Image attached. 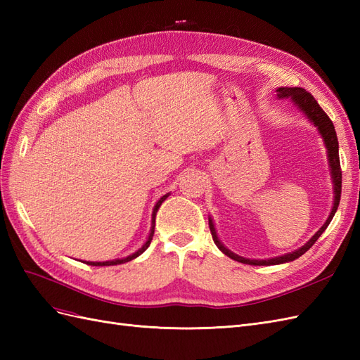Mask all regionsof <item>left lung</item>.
Returning <instances> with one entry per match:
<instances>
[{"instance_id": "8db88e82", "label": "left lung", "mask_w": 360, "mask_h": 360, "mask_svg": "<svg viewBox=\"0 0 360 360\" xmlns=\"http://www.w3.org/2000/svg\"><path fill=\"white\" fill-rule=\"evenodd\" d=\"M276 97L278 99H288L304 117L308 118L309 123H312L315 127H317L320 136L323 138L324 147H326V150H328V162H329L330 176H332L333 207H332L328 221L321 225L320 230L315 233L302 248L292 250V252H290V254H284V255L275 257V258H266V259H249V258H245V257H240V255L231 252V250L225 248L224 243L219 240L213 219L212 217H209V225H210V233L213 237V242L216 243L217 248H219V250H222V252L226 257H230L231 259H236V261H238V263L250 264V266L284 264V263H288V261H294L296 258L302 257L315 242H317V238L324 233L326 228L329 226L330 221L333 219V216L338 210V205H340V200H341L342 174H341V163H340V151H338L340 150V146H338L336 132H335V127H333V123L330 122V118L321 110V106L317 103V101H315L307 90L300 89V86H279V89H276Z\"/></svg>"}]
</instances>
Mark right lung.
Wrapping results in <instances>:
<instances>
[{"label":"right lung","instance_id":"right-lung-1","mask_svg":"<svg viewBox=\"0 0 360 360\" xmlns=\"http://www.w3.org/2000/svg\"><path fill=\"white\" fill-rule=\"evenodd\" d=\"M169 197V193H165L163 195V197H160V200L155 204V207H153V213H151V228H150V233H148V237H147V240H146V243L141 246L136 252H134V254H130V255H127V257H124V258H117V259H110V261H85L86 264L89 266H117V264H123V263H127V261H132L134 258H136V257H139L141 254L144 252V250L150 246V243H151V238H153V234H155V225H156V213H158V210H159V207L162 205V202L165 201L167 198Z\"/></svg>","mask_w":360,"mask_h":360}]
</instances>
